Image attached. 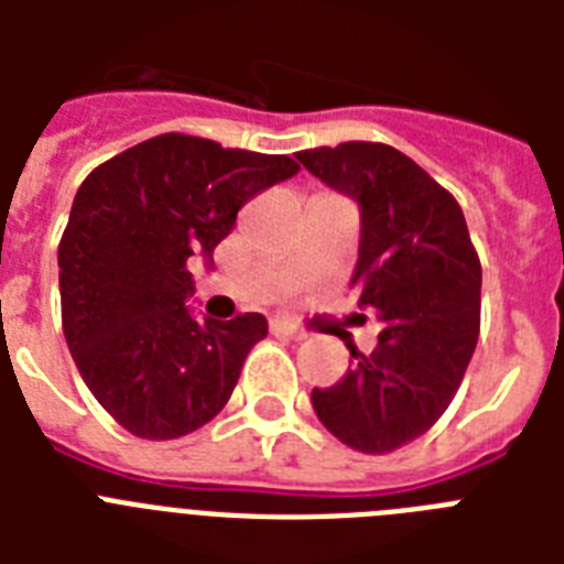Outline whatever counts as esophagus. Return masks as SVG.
<instances>
[{
  "instance_id": "esophagus-1",
  "label": "esophagus",
  "mask_w": 564,
  "mask_h": 564,
  "mask_svg": "<svg viewBox=\"0 0 564 564\" xmlns=\"http://www.w3.org/2000/svg\"><path fill=\"white\" fill-rule=\"evenodd\" d=\"M272 334L286 336V339H295V343H301V339L307 336L299 325H292V322H281V318H278V322H272Z\"/></svg>"
}]
</instances>
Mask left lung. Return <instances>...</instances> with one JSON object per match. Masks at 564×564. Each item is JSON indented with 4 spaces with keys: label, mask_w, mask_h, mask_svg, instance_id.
I'll return each instance as SVG.
<instances>
[{
    "label": "left lung",
    "mask_w": 564,
    "mask_h": 564,
    "mask_svg": "<svg viewBox=\"0 0 564 564\" xmlns=\"http://www.w3.org/2000/svg\"><path fill=\"white\" fill-rule=\"evenodd\" d=\"M360 207L351 286L380 322L377 348L336 386L313 389L318 421L354 451L389 454L427 433L454 401L480 336V257L463 207L392 145L295 154Z\"/></svg>",
    "instance_id": "8db88e82"
}]
</instances>
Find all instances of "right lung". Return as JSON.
I'll return each mask as SVG.
<instances>
[{
  "instance_id": "right-lung-1",
  "label": "right lung",
  "mask_w": 564,
  "mask_h": 564,
  "mask_svg": "<svg viewBox=\"0 0 564 564\" xmlns=\"http://www.w3.org/2000/svg\"><path fill=\"white\" fill-rule=\"evenodd\" d=\"M299 170L286 154L161 134L84 178L57 246L64 336L87 389L128 433L187 436L228 403L269 322H198L189 260L213 265L239 207Z\"/></svg>"
}]
</instances>
